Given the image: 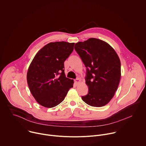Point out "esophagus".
<instances>
[{
  "label": "esophagus",
  "instance_id": "1",
  "mask_svg": "<svg viewBox=\"0 0 146 146\" xmlns=\"http://www.w3.org/2000/svg\"><path fill=\"white\" fill-rule=\"evenodd\" d=\"M74 82H75V84L76 85H78V84L80 82V80L79 78H78V79H75V80H74Z\"/></svg>",
  "mask_w": 146,
  "mask_h": 146
}]
</instances>
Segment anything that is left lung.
Listing matches in <instances>:
<instances>
[{
  "label": "left lung",
  "mask_w": 146,
  "mask_h": 146,
  "mask_svg": "<svg viewBox=\"0 0 146 146\" xmlns=\"http://www.w3.org/2000/svg\"><path fill=\"white\" fill-rule=\"evenodd\" d=\"M74 48L86 67L88 92L82 100L91 106H104L113 98L120 79L121 64L116 52L107 43L96 38L79 42Z\"/></svg>",
  "instance_id": "8db88e82"
}]
</instances>
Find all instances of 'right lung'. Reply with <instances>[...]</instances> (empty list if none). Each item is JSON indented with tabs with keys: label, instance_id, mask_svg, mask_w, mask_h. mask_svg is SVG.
<instances>
[{
	"label": "right lung",
	"instance_id": "1",
	"mask_svg": "<svg viewBox=\"0 0 146 146\" xmlns=\"http://www.w3.org/2000/svg\"><path fill=\"white\" fill-rule=\"evenodd\" d=\"M74 43L51 42L35 56L27 75L30 91L41 106L52 108L60 104L74 80L64 74V62L74 50Z\"/></svg>",
	"mask_w": 146,
	"mask_h": 146
}]
</instances>
